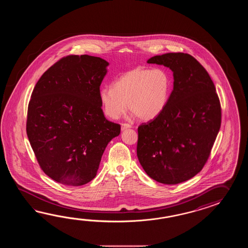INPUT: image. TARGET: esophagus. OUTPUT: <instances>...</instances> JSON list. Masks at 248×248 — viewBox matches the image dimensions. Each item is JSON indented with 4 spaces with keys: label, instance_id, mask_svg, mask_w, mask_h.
<instances>
[{
    "label": "esophagus",
    "instance_id": "obj_1",
    "mask_svg": "<svg viewBox=\"0 0 248 248\" xmlns=\"http://www.w3.org/2000/svg\"><path fill=\"white\" fill-rule=\"evenodd\" d=\"M131 125H129V124H126V123H124V124H122V131H124V130H126V129H128V128H131Z\"/></svg>",
    "mask_w": 248,
    "mask_h": 248
}]
</instances>
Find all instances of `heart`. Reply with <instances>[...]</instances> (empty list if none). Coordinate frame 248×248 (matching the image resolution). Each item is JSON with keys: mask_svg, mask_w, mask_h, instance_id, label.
<instances>
[{"mask_svg": "<svg viewBox=\"0 0 248 248\" xmlns=\"http://www.w3.org/2000/svg\"><path fill=\"white\" fill-rule=\"evenodd\" d=\"M171 78L162 68L137 67L121 75L112 87H103L99 100L106 116L116 120L130 111L143 121L158 116L169 102Z\"/></svg>", "mask_w": 248, "mask_h": 248, "instance_id": "b5f03b06", "label": "heart"}]
</instances>
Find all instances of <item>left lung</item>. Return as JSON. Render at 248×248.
Segmentation results:
<instances>
[{
    "label": "left lung",
    "mask_w": 248,
    "mask_h": 248,
    "mask_svg": "<svg viewBox=\"0 0 248 248\" xmlns=\"http://www.w3.org/2000/svg\"><path fill=\"white\" fill-rule=\"evenodd\" d=\"M148 63L173 72L174 88L164 111L138 127L137 158L145 173L164 185H177L201 172L221 126L216 87L189 54L154 56Z\"/></svg>",
    "instance_id": "obj_1"
}]
</instances>
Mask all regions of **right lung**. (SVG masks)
<instances>
[{"instance_id":"add662e5","label":"right lung","mask_w":248,"mask_h":248,"mask_svg":"<svg viewBox=\"0 0 248 248\" xmlns=\"http://www.w3.org/2000/svg\"><path fill=\"white\" fill-rule=\"evenodd\" d=\"M109 63L81 55L63 58L42 74L32 91L27 133L43 172L62 185L94 179L101 158L121 126L106 120L99 91Z\"/></svg>"}]
</instances>
